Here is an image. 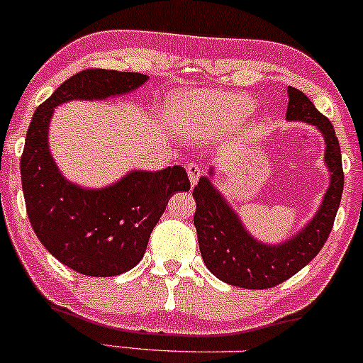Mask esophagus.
Here are the masks:
<instances>
[{"mask_svg": "<svg viewBox=\"0 0 363 363\" xmlns=\"http://www.w3.org/2000/svg\"><path fill=\"white\" fill-rule=\"evenodd\" d=\"M186 170H187V177H189L191 184L194 186L196 182L199 181V177H201V169H199L196 164H187Z\"/></svg>", "mask_w": 363, "mask_h": 363, "instance_id": "obj_1", "label": "esophagus"}]
</instances>
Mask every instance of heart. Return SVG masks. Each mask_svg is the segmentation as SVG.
Segmentation results:
<instances>
[{"label": "heart", "instance_id": "1", "mask_svg": "<svg viewBox=\"0 0 363 363\" xmlns=\"http://www.w3.org/2000/svg\"><path fill=\"white\" fill-rule=\"evenodd\" d=\"M247 97L227 91H184L170 99L169 111L174 124L187 136H208L230 128L249 111Z\"/></svg>", "mask_w": 363, "mask_h": 363}]
</instances>
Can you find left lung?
Here are the masks:
<instances>
[{"instance_id": "1", "label": "left lung", "mask_w": 363, "mask_h": 363, "mask_svg": "<svg viewBox=\"0 0 363 363\" xmlns=\"http://www.w3.org/2000/svg\"><path fill=\"white\" fill-rule=\"evenodd\" d=\"M286 119L315 126L326 143V162L331 182L318 213L297 235L285 242L272 245L257 242L245 230L240 218L211 184L210 177L199 179L193 189L196 201L194 227L198 232L199 251L206 268L218 280L242 289H272L289 280L318 256L328 240L343 193L341 150L331 121L315 109L301 90L289 86ZM213 176V169H210Z\"/></svg>"}]
</instances>
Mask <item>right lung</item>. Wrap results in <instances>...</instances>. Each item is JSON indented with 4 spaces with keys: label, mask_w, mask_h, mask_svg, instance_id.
Masks as SVG:
<instances>
[{
    "label": "right lung",
    "mask_w": 363,
    "mask_h": 363,
    "mask_svg": "<svg viewBox=\"0 0 363 363\" xmlns=\"http://www.w3.org/2000/svg\"><path fill=\"white\" fill-rule=\"evenodd\" d=\"M147 74L83 69L61 83L34 112L20 174L35 235L49 252L86 277H116L141 261L169 199L189 191L184 167L133 170L116 184L86 189L66 181L52 160L48 129L54 107L68 101H106L136 90Z\"/></svg>",
    "instance_id": "1"
}]
</instances>
